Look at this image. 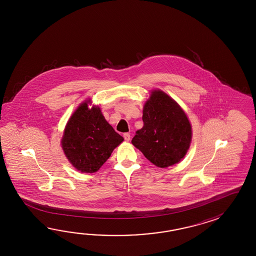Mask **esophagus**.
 I'll return each instance as SVG.
<instances>
[{
  "label": "esophagus",
  "instance_id": "34e87169",
  "mask_svg": "<svg viewBox=\"0 0 256 256\" xmlns=\"http://www.w3.org/2000/svg\"><path fill=\"white\" fill-rule=\"evenodd\" d=\"M124 139H126V142L130 141V134H128V132H126V134H124Z\"/></svg>",
  "mask_w": 256,
  "mask_h": 256
}]
</instances>
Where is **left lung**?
<instances>
[{"label":"left lung","mask_w":256,"mask_h":256,"mask_svg":"<svg viewBox=\"0 0 256 256\" xmlns=\"http://www.w3.org/2000/svg\"><path fill=\"white\" fill-rule=\"evenodd\" d=\"M142 120L132 144L158 168L180 163L192 140L190 122L180 104L163 90H152L144 104Z\"/></svg>","instance_id":"1"}]
</instances>
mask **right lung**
Returning a JSON list of instances; mask_svg holds the SVG:
<instances>
[{
  "label": "right lung",
  "mask_w": 256,
  "mask_h": 256,
  "mask_svg": "<svg viewBox=\"0 0 256 256\" xmlns=\"http://www.w3.org/2000/svg\"><path fill=\"white\" fill-rule=\"evenodd\" d=\"M124 140L105 120L98 105L87 98L71 114L60 144L66 158L78 171L92 174Z\"/></svg>",
  "instance_id": "obj_1"
}]
</instances>
